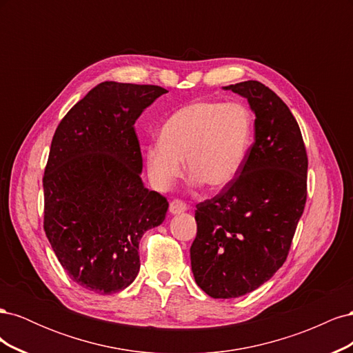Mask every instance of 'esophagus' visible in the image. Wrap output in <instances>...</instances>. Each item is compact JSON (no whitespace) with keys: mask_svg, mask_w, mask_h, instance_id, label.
Listing matches in <instances>:
<instances>
[{"mask_svg":"<svg viewBox=\"0 0 353 353\" xmlns=\"http://www.w3.org/2000/svg\"><path fill=\"white\" fill-rule=\"evenodd\" d=\"M187 210V205L183 200H172L169 203V212L172 215H178V213H183Z\"/></svg>","mask_w":353,"mask_h":353,"instance_id":"1","label":"esophagus"}]
</instances>
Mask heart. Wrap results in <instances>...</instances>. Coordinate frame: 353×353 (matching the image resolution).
I'll use <instances>...</instances> for the list:
<instances>
[{
	"label": "heart",
	"mask_w": 353,
	"mask_h": 353,
	"mask_svg": "<svg viewBox=\"0 0 353 353\" xmlns=\"http://www.w3.org/2000/svg\"><path fill=\"white\" fill-rule=\"evenodd\" d=\"M253 126V113L241 103L197 100L183 105L165 121L159 140L145 147L150 181L168 190L183 174L185 157L194 183L225 187L249 154Z\"/></svg>",
	"instance_id": "obj_1"
}]
</instances>
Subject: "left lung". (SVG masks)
Returning a JSON list of instances; mask_svg holds the SVG:
<instances>
[{
	"mask_svg": "<svg viewBox=\"0 0 353 353\" xmlns=\"http://www.w3.org/2000/svg\"><path fill=\"white\" fill-rule=\"evenodd\" d=\"M223 90L248 99L256 119L239 175L196 206L191 271L213 299L250 293L281 268L306 203L307 156L290 109L258 81Z\"/></svg>",
	"mask_w": 353,
	"mask_h": 353,
	"instance_id": "obj_1",
	"label": "left lung"
}]
</instances>
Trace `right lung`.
Segmentation results:
<instances>
[{
	"instance_id": "add662e5",
	"label": "right lung",
	"mask_w": 353,
	"mask_h": 353,
	"mask_svg": "<svg viewBox=\"0 0 353 353\" xmlns=\"http://www.w3.org/2000/svg\"><path fill=\"white\" fill-rule=\"evenodd\" d=\"M157 85L105 81L68 112L51 141L44 231L63 270L87 290L112 294L140 271L143 234L165 221L168 200L144 187L135 121Z\"/></svg>"
}]
</instances>
